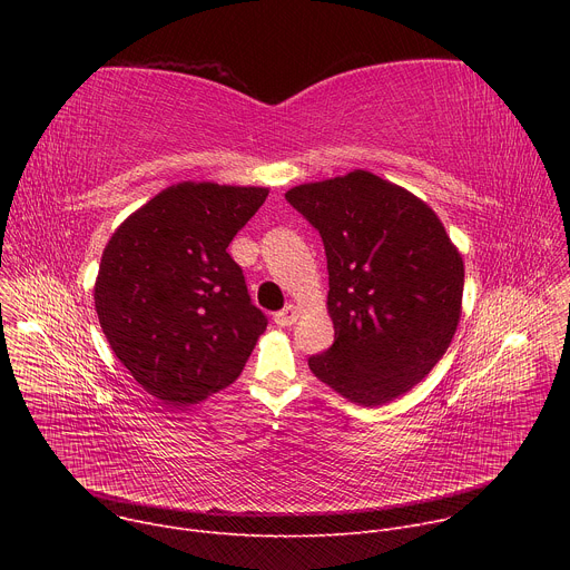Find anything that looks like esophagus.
<instances>
[{
    "mask_svg": "<svg viewBox=\"0 0 570 570\" xmlns=\"http://www.w3.org/2000/svg\"><path fill=\"white\" fill-rule=\"evenodd\" d=\"M297 317H299L297 306L288 304L286 308H282L279 313H275V324H277V327H291V324L297 322Z\"/></svg>",
    "mask_w": 570,
    "mask_h": 570,
    "instance_id": "obj_1",
    "label": "esophagus"
}]
</instances>
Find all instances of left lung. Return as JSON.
Returning a JSON list of instances; mask_svg holds the SVG:
<instances>
[{"mask_svg":"<svg viewBox=\"0 0 570 570\" xmlns=\"http://www.w3.org/2000/svg\"><path fill=\"white\" fill-rule=\"evenodd\" d=\"M286 200L327 253L334 345L311 372L358 405L413 390L449 350L462 315L464 262L422 198L372 171L304 183Z\"/></svg>","mask_w":570,"mask_h":570,"instance_id":"1","label":"left lung"}]
</instances>
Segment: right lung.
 <instances>
[{
	"instance_id": "right-lung-1",
	"label": "right lung",
	"mask_w": 570,
	"mask_h": 570,
	"mask_svg": "<svg viewBox=\"0 0 570 570\" xmlns=\"http://www.w3.org/2000/svg\"><path fill=\"white\" fill-rule=\"evenodd\" d=\"M268 187L185 180L110 236L95 282L101 330L132 379L167 409L234 383L266 332L229 240Z\"/></svg>"
}]
</instances>
